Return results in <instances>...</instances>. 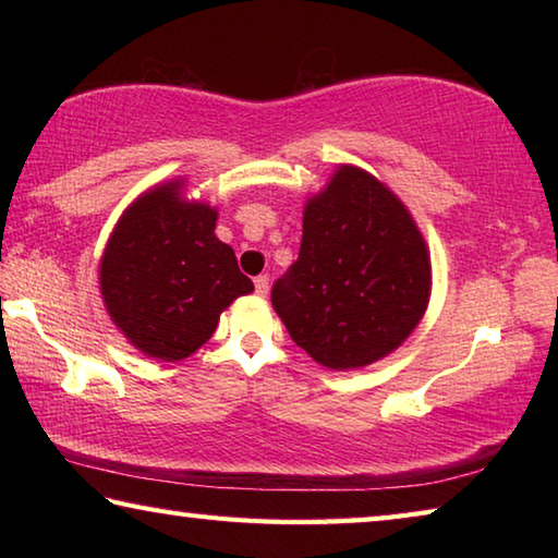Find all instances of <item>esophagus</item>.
I'll return each mask as SVG.
<instances>
[{"label":"esophagus","mask_w":558,"mask_h":558,"mask_svg":"<svg viewBox=\"0 0 558 558\" xmlns=\"http://www.w3.org/2000/svg\"><path fill=\"white\" fill-rule=\"evenodd\" d=\"M253 282H256V292H258V295L266 298V295H268V276H258Z\"/></svg>","instance_id":"obj_1"}]
</instances>
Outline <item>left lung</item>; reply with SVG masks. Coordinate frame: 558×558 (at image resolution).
I'll list each match as a JSON object with an SVG mask.
<instances>
[{
  "label": "left lung",
  "instance_id": "left-lung-1",
  "mask_svg": "<svg viewBox=\"0 0 558 558\" xmlns=\"http://www.w3.org/2000/svg\"><path fill=\"white\" fill-rule=\"evenodd\" d=\"M430 251L381 179L337 165L302 211L300 256L270 300L292 342L335 372L389 356L426 315Z\"/></svg>",
  "mask_w": 558,
  "mask_h": 558
}]
</instances>
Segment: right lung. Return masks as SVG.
Wrapping results in <instances>:
<instances>
[{
	"label": "right lung",
	"instance_id": "obj_1",
	"mask_svg": "<svg viewBox=\"0 0 558 558\" xmlns=\"http://www.w3.org/2000/svg\"><path fill=\"white\" fill-rule=\"evenodd\" d=\"M184 186L177 177L140 194L112 229L98 270L112 325L159 362L194 354L223 310L253 292L231 245L216 239L219 211L189 199Z\"/></svg>",
	"mask_w": 558,
	"mask_h": 558
}]
</instances>
